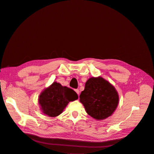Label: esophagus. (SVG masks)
Wrapping results in <instances>:
<instances>
[{"label": "esophagus", "mask_w": 154, "mask_h": 154, "mask_svg": "<svg viewBox=\"0 0 154 154\" xmlns=\"http://www.w3.org/2000/svg\"><path fill=\"white\" fill-rule=\"evenodd\" d=\"M75 91L78 94V95L79 96V94H80V91H79V89H75Z\"/></svg>", "instance_id": "34e87169"}]
</instances>
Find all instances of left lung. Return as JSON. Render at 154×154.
Segmentation results:
<instances>
[{
  "label": "left lung",
  "instance_id": "left-lung-1",
  "mask_svg": "<svg viewBox=\"0 0 154 154\" xmlns=\"http://www.w3.org/2000/svg\"><path fill=\"white\" fill-rule=\"evenodd\" d=\"M80 100L87 113L96 119L111 116L118 105L119 96L115 88L103 78H91L85 83Z\"/></svg>",
  "mask_w": 154,
  "mask_h": 154
}]
</instances>
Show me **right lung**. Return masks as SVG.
Masks as SVG:
<instances>
[{"label":"right lung","instance_id":"obj_1","mask_svg":"<svg viewBox=\"0 0 154 154\" xmlns=\"http://www.w3.org/2000/svg\"><path fill=\"white\" fill-rule=\"evenodd\" d=\"M78 98L76 92L72 88L54 82L41 93L38 102L45 114L50 117H56L62 112L69 101Z\"/></svg>","mask_w":154,"mask_h":154}]
</instances>
